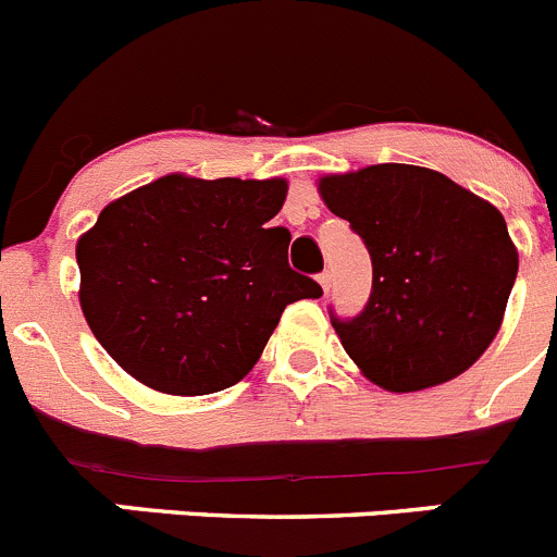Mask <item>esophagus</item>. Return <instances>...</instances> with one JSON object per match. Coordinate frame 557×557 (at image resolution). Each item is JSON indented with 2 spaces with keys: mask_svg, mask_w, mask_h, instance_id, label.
<instances>
[{
  "mask_svg": "<svg viewBox=\"0 0 557 557\" xmlns=\"http://www.w3.org/2000/svg\"><path fill=\"white\" fill-rule=\"evenodd\" d=\"M319 285H321V288H324V290H330V288H332V274H330V272H321V274H319Z\"/></svg>",
  "mask_w": 557,
  "mask_h": 557,
  "instance_id": "34e87169",
  "label": "esophagus"
}]
</instances>
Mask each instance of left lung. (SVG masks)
I'll return each mask as SVG.
<instances>
[{"instance_id":"left-lung-1","label":"left lung","mask_w":557,"mask_h":557,"mask_svg":"<svg viewBox=\"0 0 557 557\" xmlns=\"http://www.w3.org/2000/svg\"><path fill=\"white\" fill-rule=\"evenodd\" d=\"M319 195L373 263L366 310L332 319L355 366L389 393L465 373L495 341L517 280L519 252L500 211L414 164L324 175Z\"/></svg>"}]
</instances>
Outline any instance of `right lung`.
Wrapping results in <instances>:
<instances>
[{
  "instance_id": "right-lung-1",
  "label": "right lung",
  "mask_w": 557,
  "mask_h": 557,
  "mask_svg": "<svg viewBox=\"0 0 557 557\" xmlns=\"http://www.w3.org/2000/svg\"><path fill=\"white\" fill-rule=\"evenodd\" d=\"M288 181L170 173L109 202L76 242L79 305L128 376L168 396H208L261 360L285 305L321 285L288 267L269 227Z\"/></svg>"
}]
</instances>
